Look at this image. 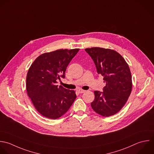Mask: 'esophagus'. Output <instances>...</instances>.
I'll use <instances>...</instances> for the list:
<instances>
[{
  "label": "esophagus",
  "mask_w": 154,
  "mask_h": 154,
  "mask_svg": "<svg viewBox=\"0 0 154 154\" xmlns=\"http://www.w3.org/2000/svg\"><path fill=\"white\" fill-rule=\"evenodd\" d=\"M78 92H79L80 94H83V93H84V92H85V91H84V90H83V89H79V90H78Z\"/></svg>",
  "instance_id": "obj_1"
}]
</instances>
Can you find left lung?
Masks as SVG:
<instances>
[{"label": "left lung", "instance_id": "obj_1", "mask_svg": "<svg viewBox=\"0 0 154 154\" xmlns=\"http://www.w3.org/2000/svg\"><path fill=\"white\" fill-rule=\"evenodd\" d=\"M93 59L97 72L104 76L106 83L103 92L94 91L92 109L98 114L109 117L119 112L127 103L132 91L130 67L124 57L109 48L92 47L85 49Z\"/></svg>", "mask_w": 154, "mask_h": 154}]
</instances>
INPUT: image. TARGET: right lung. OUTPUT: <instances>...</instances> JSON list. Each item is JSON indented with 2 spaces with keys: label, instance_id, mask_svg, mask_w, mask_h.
<instances>
[{
  "label": "right lung",
  "instance_id": "obj_1",
  "mask_svg": "<svg viewBox=\"0 0 154 154\" xmlns=\"http://www.w3.org/2000/svg\"><path fill=\"white\" fill-rule=\"evenodd\" d=\"M79 48L59 49L39 56L26 76V90L36 110L44 117L56 119L70 108L77 96L74 90L56 85L65 77L66 68Z\"/></svg>",
  "mask_w": 154,
  "mask_h": 154
}]
</instances>
